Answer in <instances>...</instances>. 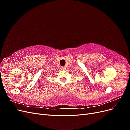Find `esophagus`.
<instances>
[{
	"mask_svg": "<svg viewBox=\"0 0 130 130\" xmlns=\"http://www.w3.org/2000/svg\"><path fill=\"white\" fill-rule=\"evenodd\" d=\"M61 69H62V70H64V69H65V68L64 67H61Z\"/></svg>",
	"mask_w": 130,
	"mask_h": 130,
	"instance_id": "34e87169",
	"label": "esophagus"
}]
</instances>
